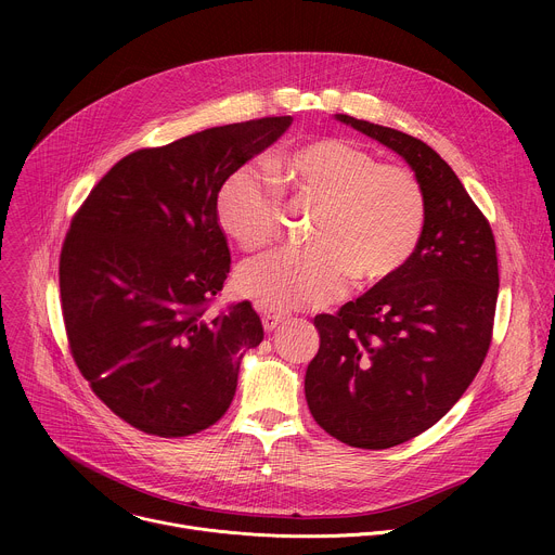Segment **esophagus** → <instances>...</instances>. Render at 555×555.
Wrapping results in <instances>:
<instances>
[{
	"mask_svg": "<svg viewBox=\"0 0 555 555\" xmlns=\"http://www.w3.org/2000/svg\"><path fill=\"white\" fill-rule=\"evenodd\" d=\"M285 321H289V313L287 311H281V309H266L263 311V330L266 332H274Z\"/></svg>",
	"mask_w": 555,
	"mask_h": 555,
	"instance_id": "obj_1",
	"label": "esophagus"
}]
</instances>
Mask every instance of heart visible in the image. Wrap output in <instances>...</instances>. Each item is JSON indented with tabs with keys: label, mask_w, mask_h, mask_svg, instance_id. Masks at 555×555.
Segmentation results:
<instances>
[{
	"label": "heart",
	"mask_w": 555,
	"mask_h": 555,
	"mask_svg": "<svg viewBox=\"0 0 555 555\" xmlns=\"http://www.w3.org/2000/svg\"><path fill=\"white\" fill-rule=\"evenodd\" d=\"M279 185L259 165L236 167L217 191L221 230L253 253L274 242L281 191L315 206L309 232L313 248H281L244 263L236 287L257 302L292 309L340 298L351 279L379 283L415 255L426 225V193L413 171L379 165L360 144L315 138L270 165Z\"/></svg>",
	"instance_id": "obj_1"
}]
</instances>
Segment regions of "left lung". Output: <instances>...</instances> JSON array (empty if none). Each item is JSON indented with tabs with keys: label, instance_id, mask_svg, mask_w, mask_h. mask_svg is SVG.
<instances>
[{
	"label": "left lung",
	"instance_id": "obj_1",
	"mask_svg": "<svg viewBox=\"0 0 555 555\" xmlns=\"http://www.w3.org/2000/svg\"><path fill=\"white\" fill-rule=\"evenodd\" d=\"M400 153L426 193L411 261L338 313L313 319L309 413L338 441L384 450L435 426L477 377L494 330L499 259L490 221L443 157L398 129L336 114Z\"/></svg>",
	"mask_w": 555,
	"mask_h": 555
}]
</instances>
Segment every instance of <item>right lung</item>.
<instances>
[{"label": "right lung", "mask_w": 555, "mask_h": 555, "mask_svg": "<svg viewBox=\"0 0 555 555\" xmlns=\"http://www.w3.org/2000/svg\"><path fill=\"white\" fill-rule=\"evenodd\" d=\"M289 125L272 116L138 149L69 223L59 261L69 353L96 398L146 435L189 437L221 420L244 353L263 340L250 300L208 311L230 272L215 202Z\"/></svg>", "instance_id": "1"}]
</instances>
